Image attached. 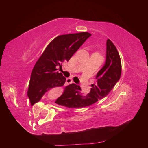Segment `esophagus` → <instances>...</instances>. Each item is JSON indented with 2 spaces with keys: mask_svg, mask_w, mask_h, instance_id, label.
Listing matches in <instances>:
<instances>
[{
  "mask_svg": "<svg viewBox=\"0 0 148 148\" xmlns=\"http://www.w3.org/2000/svg\"><path fill=\"white\" fill-rule=\"evenodd\" d=\"M72 83H73V81L71 78H67V79H66V84L69 85V84H72Z\"/></svg>",
  "mask_w": 148,
  "mask_h": 148,
  "instance_id": "1",
  "label": "esophagus"
}]
</instances>
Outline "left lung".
I'll list each match as a JSON object with an SVG mask.
<instances>
[{"mask_svg":"<svg viewBox=\"0 0 148 148\" xmlns=\"http://www.w3.org/2000/svg\"><path fill=\"white\" fill-rule=\"evenodd\" d=\"M121 60L116 47L110 40L106 41V61L96 76L95 84L92 85L88 94H83L80 86L72 84L64 89L56 103L68 108H82L93 104L104 98L121 76Z\"/></svg>","mask_w":148,"mask_h":148,"instance_id":"1","label":"left lung"}]
</instances>
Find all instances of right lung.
I'll use <instances>...</instances> for the list:
<instances>
[{
	"mask_svg": "<svg viewBox=\"0 0 148 148\" xmlns=\"http://www.w3.org/2000/svg\"><path fill=\"white\" fill-rule=\"evenodd\" d=\"M90 33H83L59 35L53 40L37 61L32 71L28 91L31 105L38 102L51 88L62 86L66 78L59 73L64 62L77 51Z\"/></svg>",
	"mask_w": 148,
	"mask_h": 148,
	"instance_id": "1",
	"label": "right lung"
}]
</instances>
